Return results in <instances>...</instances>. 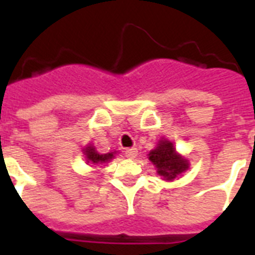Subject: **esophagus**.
<instances>
[{
  "instance_id": "34e87169",
  "label": "esophagus",
  "mask_w": 255,
  "mask_h": 255,
  "mask_svg": "<svg viewBox=\"0 0 255 255\" xmlns=\"http://www.w3.org/2000/svg\"><path fill=\"white\" fill-rule=\"evenodd\" d=\"M136 154H138V149H136V148H129V149L125 150V155L130 159L135 158V157H136Z\"/></svg>"
}]
</instances>
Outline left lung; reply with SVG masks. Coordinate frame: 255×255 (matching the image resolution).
Instances as JSON below:
<instances>
[{
    "instance_id": "obj_1",
    "label": "left lung",
    "mask_w": 255,
    "mask_h": 255,
    "mask_svg": "<svg viewBox=\"0 0 255 255\" xmlns=\"http://www.w3.org/2000/svg\"><path fill=\"white\" fill-rule=\"evenodd\" d=\"M149 159L155 164L158 175L166 180H173L189 167L188 162L176 154L172 143L168 140L159 141L158 147L149 153Z\"/></svg>"
}]
</instances>
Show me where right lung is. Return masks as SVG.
<instances>
[{
  "instance_id": "right-lung-1",
  "label": "right lung",
  "mask_w": 255,
  "mask_h": 255,
  "mask_svg": "<svg viewBox=\"0 0 255 255\" xmlns=\"http://www.w3.org/2000/svg\"><path fill=\"white\" fill-rule=\"evenodd\" d=\"M88 162H92L94 164H102L114 158V153H107V154H100L93 147H88L85 149Z\"/></svg>"
}]
</instances>
